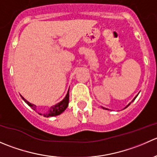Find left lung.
Wrapping results in <instances>:
<instances>
[{"instance_id":"left-lung-1","label":"left lung","mask_w":157,"mask_h":157,"mask_svg":"<svg viewBox=\"0 0 157 157\" xmlns=\"http://www.w3.org/2000/svg\"><path fill=\"white\" fill-rule=\"evenodd\" d=\"M136 97H137V96H136ZM136 97L135 98H134V99H136ZM130 104H131V103H129V104H128V105H130ZM127 106V107H128Z\"/></svg>"}]
</instances>
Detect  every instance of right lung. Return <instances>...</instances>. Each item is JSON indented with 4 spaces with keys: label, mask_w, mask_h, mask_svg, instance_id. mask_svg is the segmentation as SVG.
Returning <instances> with one entry per match:
<instances>
[{
    "label": "right lung",
    "mask_w": 157,
    "mask_h": 157,
    "mask_svg": "<svg viewBox=\"0 0 157 157\" xmlns=\"http://www.w3.org/2000/svg\"><path fill=\"white\" fill-rule=\"evenodd\" d=\"M69 93V91L67 92L65 98H64V99H63L61 102H60L59 103L56 104V105H54V106L51 107L49 112H47L46 114H45V115H44V116L45 117L56 116V115H60V114L62 113V112H64L66 109H67V105H68V102H69V93ZM21 97H22V99H23V100L26 102V103H27L30 107H32V109H33L34 110H36V105H33V104L30 103V102H28L27 100H26V99H25L23 96H21Z\"/></svg>",
    "instance_id": "1"
}]
</instances>
